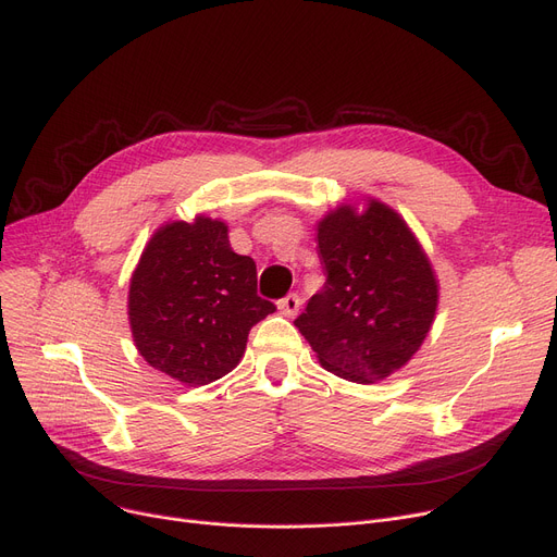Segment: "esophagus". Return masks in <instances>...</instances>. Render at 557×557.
<instances>
[{"instance_id": "esophagus-1", "label": "esophagus", "mask_w": 557, "mask_h": 557, "mask_svg": "<svg viewBox=\"0 0 557 557\" xmlns=\"http://www.w3.org/2000/svg\"><path fill=\"white\" fill-rule=\"evenodd\" d=\"M280 311L286 315V318H294L298 311H300V296L298 294H288L286 298H282L277 302Z\"/></svg>"}]
</instances>
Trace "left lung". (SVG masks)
Wrapping results in <instances>:
<instances>
[{"label":"left lung","mask_w":557,"mask_h":557,"mask_svg":"<svg viewBox=\"0 0 557 557\" xmlns=\"http://www.w3.org/2000/svg\"><path fill=\"white\" fill-rule=\"evenodd\" d=\"M325 284L296 318L320 366L374 384L411 361L437 309L431 261L406 221L382 200L338 205L318 223Z\"/></svg>","instance_id":"1"}]
</instances>
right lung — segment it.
Returning <instances> with one entry per match:
<instances>
[{
    "label": "right lung",
    "mask_w": 557,
    "mask_h": 557,
    "mask_svg": "<svg viewBox=\"0 0 557 557\" xmlns=\"http://www.w3.org/2000/svg\"><path fill=\"white\" fill-rule=\"evenodd\" d=\"M275 311L257 296V267L210 216L162 225L131 277L128 320L137 352L187 386L212 384L246 352L252 325Z\"/></svg>",
    "instance_id": "add662e5"
}]
</instances>
